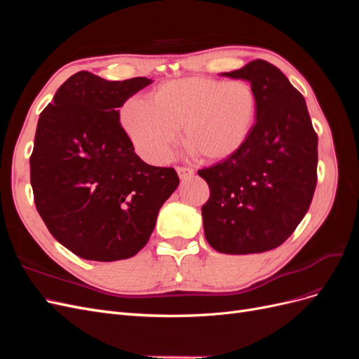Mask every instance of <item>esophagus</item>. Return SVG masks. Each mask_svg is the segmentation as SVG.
Here are the masks:
<instances>
[{
	"label": "esophagus",
	"instance_id": "34e87169",
	"mask_svg": "<svg viewBox=\"0 0 359 359\" xmlns=\"http://www.w3.org/2000/svg\"><path fill=\"white\" fill-rule=\"evenodd\" d=\"M177 172H178V175H180L181 180L190 178V177L193 175V173H194V170H193L191 168H187V166H178V168H177Z\"/></svg>",
	"mask_w": 359,
	"mask_h": 359
}]
</instances>
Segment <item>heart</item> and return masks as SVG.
<instances>
[{"label": "heart", "instance_id": "1", "mask_svg": "<svg viewBox=\"0 0 359 359\" xmlns=\"http://www.w3.org/2000/svg\"><path fill=\"white\" fill-rule=\"evenodd\" d=\"M256 115L257 94L250 82L194 76L158 85L149 100H127L121 126L137 153L149 161L169 158L180 127L194 156L219 161L245 145Z\"/></svg>", "mask_w": 359, "mask_h": 359}]
</instances>
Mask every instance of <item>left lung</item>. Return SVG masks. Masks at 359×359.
<instances>
[{
	"label": "left lung",
	"mask_w": 359,
	"mask_h": 359,
	"mask_svg": "<svg viewBox=\"0 0 359 359\" xmlns=\"http://www.w3.org/2000/svg\"><path fill=\"white\" fill-rule=\"evenodd\" d=\"M223 74L253 85L257 115L238 153L198 170L210 187L205 238L220 253H264L283 244L310 208L318 135L302 94L271 62L255 60Z\"/></svg>",
	"instance_id": "left-lung-1"
}]
</instances>
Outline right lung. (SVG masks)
I'll list each match as a JSON object with an SVG mask.
<instances>
[{
    "label": "right lung",
    "instance_id": "1",
    "mask_svg": "<svg viewBox=\"0 0 359 359\" xmlns=\"http://www.w3.org/2000/svg\"><path fill=\"white\" fill-rule=\"evenodd\" d=\"M151 83L78 72L40 114L29 157L34 203L52 236L86 260L135 256L180 184L135 153L118 107Z\"/></svg>",
    "mask_w": 359,
    "mask_h": 359
}]
</instances>
